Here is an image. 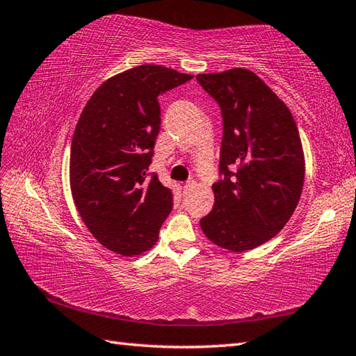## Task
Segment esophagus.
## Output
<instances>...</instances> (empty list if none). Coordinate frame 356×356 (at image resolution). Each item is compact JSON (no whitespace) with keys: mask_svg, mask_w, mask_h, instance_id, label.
<instances>
[{"mask_svg":"<svg viewBox=\"0 0 356 356\" xmlns=\"http://www.w3.org/2000/svg\"><path fill=\"white\" fill-rule=\"evenodd\" d=\"M194 186H195V180H194V179H191V180H188V182H186V184H185V186H184V193L186 194L188 191H191Z\"/></svg>","mask_w":356,"mask_h":356,"instance_id":"34e87169","label":"esophagus"}]
</instances>
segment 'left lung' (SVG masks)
I'll return each instance as SVG.
<instances>
[{
  "instance_id": "1",
  "label": "left lung",
  "mask_w": 356,
  "mask_h": 356,
  "mask_svg": "<svg viewBox=\"0 0 356 356\" xmlns=\"http://www.w3.org/2000/svg\"><path fill=\"white\" fill-rule=\"evenodd\" d=\"M222 108L220 172L214 207L200 218L203 234L232 252L275 237L297 208L305 153L295 119L266 82L248 69L197 74Z\"/></svg>"
}]
</instances>
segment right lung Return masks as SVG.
Segmentation results:
<instances>
[{
    "mask_svg": "<svg viewBox=\"0 0 356 356\" xmlns=\"http://www.w3.org/2000/svg\"><path fill=\"white\" fill-rule=\"evenodd\" d=\"M193 74L145 64L96 88L74 128L70 188L92 236L124 257L148 251L172 208V195L148 177L161 128L157 97Z\"/></svg>",
    "mask_w": 356,
    "mask_h": 356,
    "instance_id": "1",
    "label": "right lung"
}]
</instances>
